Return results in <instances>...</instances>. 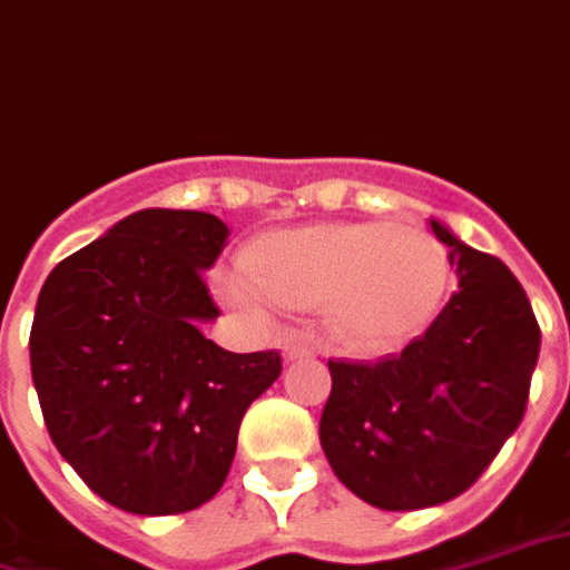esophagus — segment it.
I'll list each match as a JSON object with an SVG mask.
<instances>
[{
	"mask_svg": "<svg viewBox=\"0 0 570 570\" xmlns=\"http://www.w3.org/2000/svg\"><path fill=\"white\" fill-rule=\"evenodd\" d=\"M306 355H313V348L306 346V343H301V340H291V343H285V346H282V358L288 361H301V358H306Z\"/></svg>",
	"mask_w": 570,
	"mask_h": 570,
	"instance_id": "34e87169",
	"label": "esophagus"
}]
</instances>
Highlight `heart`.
Masks as SVG:
<instances>
[{
	"mask_svg": "<svg viewBox=\"0 0 570 570\" xmlns=\"http://www.w3.org/2000/svg\"><path fill=\"white\" fill-rule=\"evenodd\" d=\"M243 276L222 282L224 301L267 318L269 301L322 309L340 346L382 352L440 313L450 257L419 227L389 222H322L273 230L245 248Z\"/></svg>",
	"mask_w": 570,
	"mask_h": 570,
	"instance_id": "1",
	"label": "heart"
}]
</instances>
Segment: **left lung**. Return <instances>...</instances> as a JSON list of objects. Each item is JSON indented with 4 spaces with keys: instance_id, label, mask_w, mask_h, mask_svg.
Wrapping results in <instances>:
<instances>
[{
    "instance_id": "obj_1",
    "label": "left lung",
    "mask_w": 570,
    "mask_h": 570,
    "mask_svg": "<svg viewBox=\"0 0 570 570\" xmlns=\"http://www.w3.org/2000/svg\"><path fill=\"white\" fill-rule=\"evenodd\" d=\"M431 230L459 279L443 313L394 358L327 361L322 450L336 480L380 510H422L471 489L525 416L541 352L517 276L438 218Z\"/></svg>"
}]
</instances>
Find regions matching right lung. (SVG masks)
Wrapping results in <instances>:
<instances>
[{"mask_svg":"<svg viewBox=\"0 0 570 570\" xmlns=\"http://www.w3.org/2000/svg\"><path fill=\"white\" fill-rule=\"evenodd\" d=\"M209 212L142 209L60 261L36 303L29 364L53 446L102 501L169 517L227 480L276 352L236 355L203 273L227 245Z\"/></svg>","mask_w":570,"mask_h":570,"instance_id":"add662e5","label":"right lung"}]
</instances>
